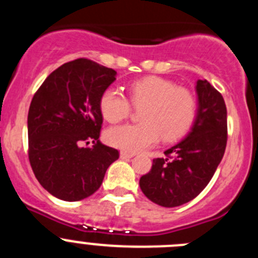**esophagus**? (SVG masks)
Instances as JSON below:
<instances>
[{"instance_id": "1", "label": "esophagus", "mask_w": 258, "mask_h": 258, "mask_svg": "<svg viewBox=\"0 0 258 258\" xmlns=\"http://www.w3.org/2000/svg\"><path fill=\"white\" fill-rule=\"evenodd\" d=\"M133 156L134 154H132V152H125V151L120 152V157H121L122 160H129V159H132Z\"/></svg>"}]
</instances>
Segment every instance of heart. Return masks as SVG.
Returning <instances> with one entry per match:
<instances>
[{
    "instance_id": "1",
    "label": "heart",
    "mask_w": 258,
    "mask_h": 258,
    "mask_svg": "<svg viewBox=\"0 0 258 258\" xmlns=\"http://www.w3.org/2000/svg\"><path fill=\"white\" fill-rule=\"evenodd\" d=\"M129 99L141 108L138 124L117 125L106 133L107 142L125 152H138L187 133L197 117L198 103L190 90L177 88L169 80L156 76L133 81L127 86ZM99 109L107 121L118 122L131 113V103L118 89L107 88L99 98Z\"/></svg>"
}]
</instances>
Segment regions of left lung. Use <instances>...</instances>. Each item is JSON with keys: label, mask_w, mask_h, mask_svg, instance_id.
<instances>
[{"label": "left lung", "mask_w": 258, "mask_h": 258, "mask_svg": "<svg viewBox=\"0 0 258 258\" xmlns=\"http://www.w3.org/2000/svg\"><path fill=\"white\" fill-rule=\"evenodd\" d=\"M198 111L191 131L165 157L152 161L140 186L151 202L173 208L197 198L213 177L227 142V111L222 95L207 81L198 80Z\"/></svg>", "instance_id": "left-lung-1"}]
</instances>
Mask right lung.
Segmentation results:
<instances>
[{"label": "right lung", "mask_w": 258, "mask_h": 258, "mask_svg": "<svg viewBox=\"0 0 258 258\" xmlns=\"http://www.w3.org/2000/svg\"><path fill=\"white\" fill-rule=\"evenodd\" d=\"M116 80V71L76 59L46 77L28 111V156L40 184L52 197L79 202L103 182L118 151L99 141V98ZM92 139L93 148L82 143Z\"/></svg>", "instance_id": "1"}]
</instances>
